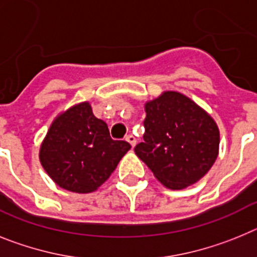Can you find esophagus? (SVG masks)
<instances>
[{
    "label": "esophagus",
    "instance_id": "1",
    "mask_svg": "<svg viewBox=\"0 0 257 257\" xmlns=\"http://www.w3.org/2000/svg\"><path fill=\"white\" fill-rule=\"evenodd\" d=\"M125 140L129 142V144L132 145V147H135V146H136V142H137V140H136V137H135V136H133V135H128V136H126V137H125Z\"/></svg>",
    "mask_w": 257,
    "mask_h": 257
}]
</instances>
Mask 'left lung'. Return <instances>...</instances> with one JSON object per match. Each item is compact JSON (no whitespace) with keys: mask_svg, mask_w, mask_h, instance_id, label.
<instances>
[{"mask_svg":"<svg viewBox=\"0 0 257 257\" xmlns=\"http://www.w3.org/2000/svg\"><path fill=\"white\" fill-rule=\"evenodd\" d=\"M144 142L135 147L158 181L172 190L195 184L218 155L220 132L211 116L178 91L146 102Z\"/></svg>","mask_w":257,"mask_h":257,"instance_id":"1","label":"left lung"}]
</instances>
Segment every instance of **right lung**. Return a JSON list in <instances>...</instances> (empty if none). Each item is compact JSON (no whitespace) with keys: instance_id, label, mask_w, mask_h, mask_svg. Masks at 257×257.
Instances as JSON below:
<instances>
[{"instance_id":"obj_1","label":"right lung","mask_w":257,"mask_h":257,"mask_svg":"<svg viewBox=\"0 0 257 257\" xmlns=\"http://www.w3.org/2000/svg\"><path fill=\"white\" fill-rule=\"evenodd\" d=\"M131 145L115 141L89 102L76 104L53 121L40 149V162L58 186L73 193L95 191L115 171Z\"/></svg>"}]
</instances>
